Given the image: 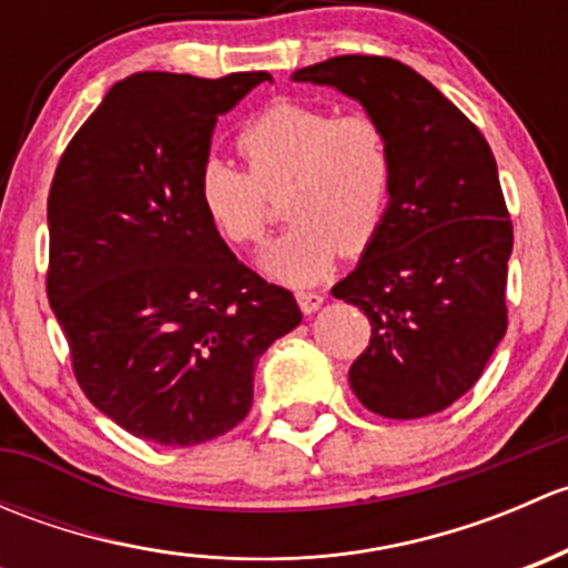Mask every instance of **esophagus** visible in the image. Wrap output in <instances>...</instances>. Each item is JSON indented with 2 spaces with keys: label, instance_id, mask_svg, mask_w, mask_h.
<instances>
[{
  "label": "esophagus",
  "instance_id": "obj_1",
  "mask_svg": "<svg viewBox=\"0 0 568 568\" xmlns=\"http://www.w3.org/2000/svg\"><path fill=\"white\" fill-rule=\"evenodd\" d=\"M296 300H300L302 313H307V316H311V313H316L318 307L324 305V294H318V291H300V294H296Z\"/></svg>",
  "mask_w": 568,
  "mask_h": 568
}]
</instances>
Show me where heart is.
I'll list each match as a JSON object with an SVG mask.
<instances>
[{"label": "heart", "instance_id": "1", "mask_svg": "<svg viewBox=\"0 0 568 568\" xmlns=\"http://www.w3.org/2000/svg\"><path fill=\"white\" fill-rule=\"evenodd\" d=\"M244 168L203 164L197 203L233 247H252L283 192L291 225L266 250L263 266L285 283H316L337 252L368 250L393 203L395 156L385 125L368 112L335 114L311 101H274L233 136Z\"/></svg>", "mask_w": 568, "mask_h": 568}]
</instances>
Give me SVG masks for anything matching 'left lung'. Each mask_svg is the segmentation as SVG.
Returning <instances> with one entry per match:
<instances>
[{
  "instance_id": "left-lung-1",
  "label": "left lung",
  "mask_w": 568,
  "mask_h": 568,
  "mask_svg": "<svg viewBox=\"0 0 568 568\" xmlns=\"http://www.w3.org/2000/svg\"><path fill=\"white\" fill-rule=\"evenodd\" d=\"M332 84L387 129L395 186L385 227L332 296L371 321L348 382L371 412L448 409L484 374L508 326L514 225L478 125L393 57L343 54L294 73Z\"/></svg>"
}]
</instances>
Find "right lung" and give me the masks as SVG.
<instances>
[{
    "label": "right lung",
    "instance_id": "right-lung-1",
    "mask_svg": "<svg viewBox=\"0 0 568 568\" xmlns=\"http://www.w3.org/2000/svg\"><path fill=\"white\" fill-rule=\"evenodd\" d=\"M266 79L125 77L54 170L49 305L84 395L148 443L236 428L257 357L302 321L294 294L244 266L197 203L216 118Z\"/></svg>",
    "mask_w": 568,
    "mask_h": 568
}]
</instances>
